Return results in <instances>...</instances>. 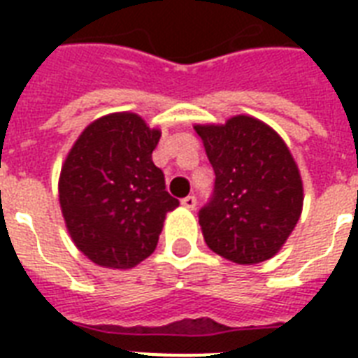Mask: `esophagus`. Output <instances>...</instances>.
<instances>
[{
  "label": "esophagus",
  "instance_id": "esophagus-1",
  "mask_svg": "<svg viewBox=\"0 0 358 358\" xmlns=\"http://www.w3.org/2000/svg\"><path fill=\"white\" fill-rule=\"evenodd\" d=\"M182 206L187 208V210H195L196 206V199L193 195L185 196V199H182Z\"/></svg>",
  "mask_w": 358,
  "mask_h": 358
}]
</instances>
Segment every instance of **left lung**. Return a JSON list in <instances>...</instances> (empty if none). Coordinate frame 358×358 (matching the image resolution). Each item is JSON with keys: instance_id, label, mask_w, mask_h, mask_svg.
Segmentation results:
<instances>
[{"instance_id": "obj_1", "label": "left lung", "mask_w": 358, "mask_h": 358, "mask_svg": "<svg viewBox=\"0 0 358 358\" xmlns=\"http://www.w3.org/2000/svg\"><path fill=\"white\" fill-rule=\"evenodd\" d=\"M193 128L215 173L212 201L199 213L204 241L241 266L269 260L303 212V180L288 145L250 115Z\"/></svg>"}]
</instances>
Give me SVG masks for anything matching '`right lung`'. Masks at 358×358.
<instances>
[{
  "instance_id": "right-lung-1",
  "label": "right lung",
  "mask_w": 358,
  "mask_h": 358,
  "mask_svg": "<svg viewBox=\"0 0 358 358\" xmlns=\"http://www.w3.org/2000/svg\"><path fill=\"white\" fill-rule=\"evenodd\" d=\"M162 131L137 113L92 120L59 176V204L74 245L96 266L129 269L154 252L163 221L180 202L152 162Z\"/></svg>"
}]
</instances>
